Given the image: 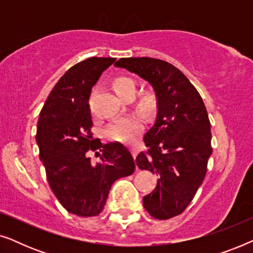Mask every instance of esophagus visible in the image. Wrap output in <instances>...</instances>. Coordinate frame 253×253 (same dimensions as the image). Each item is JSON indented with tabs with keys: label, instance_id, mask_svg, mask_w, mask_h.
Wrapping results in <instances>:
<instances>
[{
	"label": "esophagus",
	"instance_id": "1",
	"mask_svg": "<svg viewBox=\"0 0 253 253\" xmlns=\"http://www.w3.org/2000/svg\"><path fill=\"white\" fill-rule=\"evenodd\" d=\"M131 153H132V157L136 159V157L138 155V148L137 147H132L131 148Z\"/></svg>",
	"mask_w": 253,
	"mask_h": 253
}]
</instances>
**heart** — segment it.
<instances>
[{"instance_id": "obj_1", "label": "heart", "mask_w": 253, "mask_h": 253, "mask_svg": "<svg viewBox=\"0 0 253 253\" xmlns=\"http://www.w3.org/2000/svg\"><path fill=\"white\" fill-rule=\"evenodd\" d=\"M113 88L120 96L136 89V83L133 79L127 77H117L113 81ZM143 106L147 107L152 103V96L145 95L143 98ZM141 131L140 121L133 116L120 119L110 124L107 129V136L110 139L117 141H132L139 136Z\"/></svg>"}]
</instances>
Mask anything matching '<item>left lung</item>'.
Returning <instances> with one entry per match:
<instances>
[{
  "label": "left lung",
  "instance_id": "8db88e82",
  "mask_svg": "<svg viewBox=\"0 0 253 253\" xmlns=\"http://www.w3.org/2000/svg\"><path fill=\"white\" fill-rule=\"evenodd\" d=\"M116 68L139 76L153 87L154 124L145 133L147 152L136 158L139 169L158 176L157 186L143 198L145 210L159 220L184 211L204 181L212 154L211 124L202 96L174 65L152 57L120 58Z\"/></svg>",
  "mask_w": 253,
  "mask_h": 253
}]
</instances>
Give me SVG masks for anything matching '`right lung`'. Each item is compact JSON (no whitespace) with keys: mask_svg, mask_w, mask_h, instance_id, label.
Returning <instances> with one entry per match:
<instances>
[{"mask_svg":"<svg viewBox=\"0 0 253 253\" xmlns=\"http://www.w3.org/2000/svg\"><path fill=\"white\" fill-rule=\"evenodd\" d=\"M115 60L89 57L71 67L51 89L38 121L36 139L48 183L61 205L78 216L101 213L113 183L136 168L122 144L92 140L89 95ZM88 149L99 150L98 164L87 157Z\"/></svg>","mask_w":253,"mask_h":253,"instance_id":"1","label":"right lung"}]
</instances>
